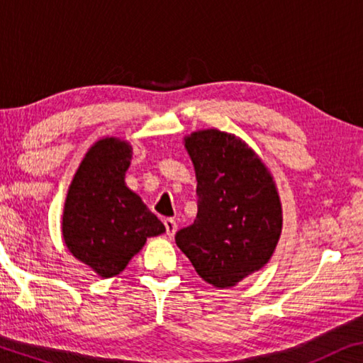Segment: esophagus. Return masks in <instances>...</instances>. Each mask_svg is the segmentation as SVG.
<instances>
[{
  "label": "esophagus",
  "instance_id": "obj_1",
  "mask_svg": "<svg viewBox=\"0 0 363 363\" xmlns=\"http://www.w3.org/2000/svg\"><path fill=\"white\" fill-rule=\"evenodd\" d=\"M163 223H164V228H167V235L169 236V238H171V236H174L176 230H177L176 220L174 219H164Z\"/></svg>",
  "mask_w": 363,
  "mask_h": 363
}]
</instances>
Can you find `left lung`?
Masks as SVG:
<instances>
[{
    "label": "left lung",
    "instance_id": "8db88e82",
    "mask_svg": "<svg viewBox=\"0 0 363 363\" xmlns=\"http://www.w3.org/2000/svg\"><path fill=\"white\" fill-rule=\"evenodd\" d=\"M196 176L199 213L176 233V245L203 281L228 289L259 272L282 232L274 177L252 147L233 133L208 128L184 136Z\"/></svg>",
    "mask_w": 363,
    "mask_h": 363
}]
</instances>
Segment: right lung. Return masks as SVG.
I'll return each instance as SVG.
<instances>
[{
	"label": "right lung",
	"mask_w": 363,
	"mask_h": 363,
	"mask_svg": "<svg viewBox=\"0 0 363 363\" xmlns=\"http://www.w3.org/2000/svg\"><path fill=\"white\" fill-rule=\"evenodd\" d=\"M130 143L104 136L91 146L68 187L62 235L69 252L103 279L123 272L147 238L164 233L141 196L125 184Z\"/></svg>",
	"instance_id": "1"
}]
</instances>
